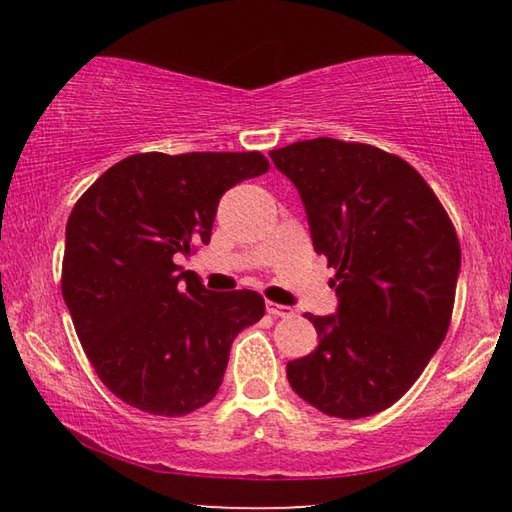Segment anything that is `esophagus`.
<instances>
[{"label": "esophagus", "mask_w": 512, "mask_h": 512, "mask_svg": "<svg viewBox=\"0 0 512 512\" xmlns=\"http://www.w3.org/2000/svg\"><path fill=\"white\" fill-rule=\"evenodd\" d=\"M266 311H268V314H271V316H275V318H287V316L293 314L291 307L277 305V302H271V300L266 302Z\"/></svg>", "instance_id": "obj_1"}]
</instances>
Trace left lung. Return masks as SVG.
<instances>
[{"instance_id": "8db88e82", "label": "left lung", "mask_w": 512, "mask_h": 512, "mask_svg": "<svg viewBox=\"0 0 512 512\" xmlns=\"http://www.w3.org/2000/svg\"><path fill=\"white\" fill-rule=\"evenodd\" d=\"M298 189L311 241L336 268V314H305L318 348L287 363L293 391L325 415L368 418L409 391L452 320L461 246L409 162L332 137L268 153Z\"/></svg>"}]
</instances>
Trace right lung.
I'll return each instance as SVG.
<instances>
[{
    "label": "right lung",
    "instance_id": "1",
    "mask_svg": "<svg viewBox=\"0 0 512 512\" xmlns=\"http://www.w3.org/2000/svg\"><path fill=\"white\" fill-rule=\"evenodd\" d=\"M250 153H137L76 201L63 298L85 354L121 402L178 418L214 400L235 336L264 316L255 291H207L176 264L210 244L221 196L262 176Z\"/></svg>",
    "mask_w": 512,
    "mask_h": 512
}]
</instances>
